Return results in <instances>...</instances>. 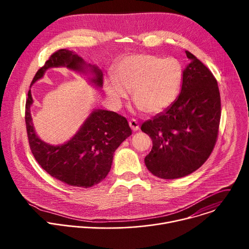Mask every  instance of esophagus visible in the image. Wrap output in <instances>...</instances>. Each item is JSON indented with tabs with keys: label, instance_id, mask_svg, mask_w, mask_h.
<instances>
[{
	"label": "esophagus",
	"instance_id": "esophagus-1",
	"mask_svg": "<svg viewBox=\"0 0 249 249\" xmlns=\"http://www.w3.org/2000/svg\"><path fill=\"white\" fill-rule=\"evenodd\" d=\"M129 125H130V127H131V129H132L133 131H138L139 128H140L138 121L135 120V119H131V120L129 121Z\"/></svg>",
	"mask_w": 249,
	"mask_h": 249
}]
</instances>
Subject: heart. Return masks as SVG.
<instances>
[{
    "instance_id": "obj_1",
    "label": "heart",
    "mask_w": 249,
    "mask_h": 249,
    "mask_svg": "<svg viewBox=\"0 0 249 249\" xmlns=\"http://www.w3.org/2000/svg\"><path fill=\"white\" fill-rule=\"evenodd\" d=\"M114 77L106 78L105 91L115 106L132 91V98L146 113H160L179 95L183 68L173 58L136 54L124 58L114 67Z\"/></svg>"
}]
</instances>
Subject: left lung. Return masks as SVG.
I'll return each instance as SVG.
<instances>
[{
    "instance_id": "left-lung-1",
    "label": "left lung",
    "mask_w": 249,
    "mask_h": 249,
    "mask_svg": "<svg viewBox=\"0 0 249 249\" xmlns=\"http://www.w3.org/2000/svg\"><path fill=\"white\" fill-rule=\"evenodd\" d=\"M183 71L181 91L163 112L143 123L153 141L147 168L162 179H176L197 170L216 145L221 119L217 80L192 53Z\"/></svg>"
}]
</instances>
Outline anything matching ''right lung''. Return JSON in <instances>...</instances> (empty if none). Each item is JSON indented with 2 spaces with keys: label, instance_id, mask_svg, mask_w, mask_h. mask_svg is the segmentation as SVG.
I'll return each instance as SVG.
<instances>
[{
  "label": "right lung",
  "instance_id": "add662e5",
  "mask_svg": "<svg viewBox=\"0 0 249 249\" xmlns=\"http://www.w3.org/2000/svg\"><path fill=\"white\" fill-rule=\"evenodd\" d=\"M67 67L81 74H92L90 83L101 88L103 74L98 67L87 64L68 49L53 53L35 74L31 85L41 79L49 68ZM25 103V124L29 147L40 166L54 178L71 186L89 188L102 181L111 168L113 155L124 140L132 134L125 117L113 111L94 109L76 135L59 146L49 145L36 135L32 124L28 90Z\"/></svg>",
  "mask_w": 249,
  "mask_h": 249
}]
</instances>
